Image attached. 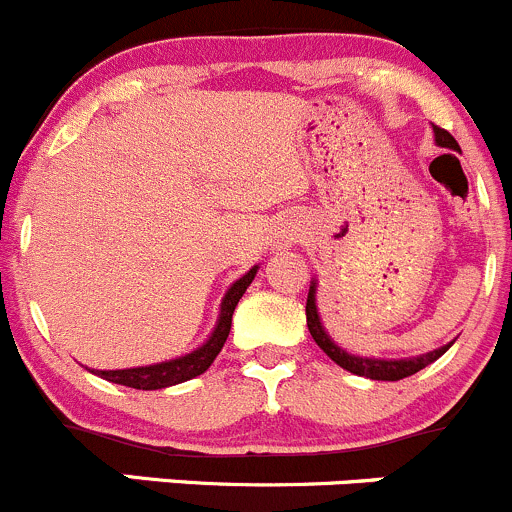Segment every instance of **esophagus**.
<instances>
[{
	"label": "esophagus",
	"instance_id": "34e87169",
	"mask_svg": "<svg viewBox=\"0 0 512 512\" xmlns=\"http://www.w3.org/2000/svg\"><path fill=\"white\" fill-rule=\"evenodd\" d=\"M286 239H288V236H286Z\"/></svg>",
	"mask_w": 512,
	"mask_h": 512
}]
</instances>
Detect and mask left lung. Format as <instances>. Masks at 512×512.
<instances>
[{
    "instance_id": "8db88e82",
    "label": "left lung",
    "mask_w": 512,
    "mask_h": 512,
    "mask_svg": "<svg viewBox=\"0 0 512 512\" xmlns=\"http://www.w3.org/2000/svg\"><path fill=\"white\" fill-rule=\"evenodd\" d=\"M433 131H435V141H438L440 146H448V149H455V151L460 149L458 141H455L448 131L440 129V126H435V124H433ZM313 293H316V286H311V291H308V298H306V323H308V331H311L313 341L321 346V351L326 353L331 361H336L338 366L346 368V371H351V373H356V376L373 378V381H401V378L413 376V373H418L421 368H426L433 361H438V358L450 348V343H448V346L438 348V351H430V353H426V356H418V358H406V361H378V358L351 356V353H346L343 348H338L336 343L326 336V331H323V326H321V318H318L316 296H313Z\"/></svg>"
}]
</instances>
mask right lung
Instances as JSON below:
<instances>
[{
  "label": "right lung",
  "instance_id": "obj_1",
  "mask_svg": "<svg viewBox=\"0 0 512 512\" xmlns=\"http://www.w3.org/2000/svg\"><path fill=\"white\" fill-rule=\"evenodd\" d=\"M254 276H256V268H251L244 278H239V281L229 288L224 303H221L219 323H216L211 338L199 348V351L176 358V361L156 363V366L126 368V371H96V376H101L104 381L119 383V386L136 388V391H159V388L176 386V383H184V381H191V378L201 376V373L214 363V358L219 356L221 348H224L226 338H229V331H231V316H234L236 303H239V298L244 296L249 283L254 281Z\"/></svg>",
  "mask_w": 512,
  "mask_h": 512
}]
</instances>
